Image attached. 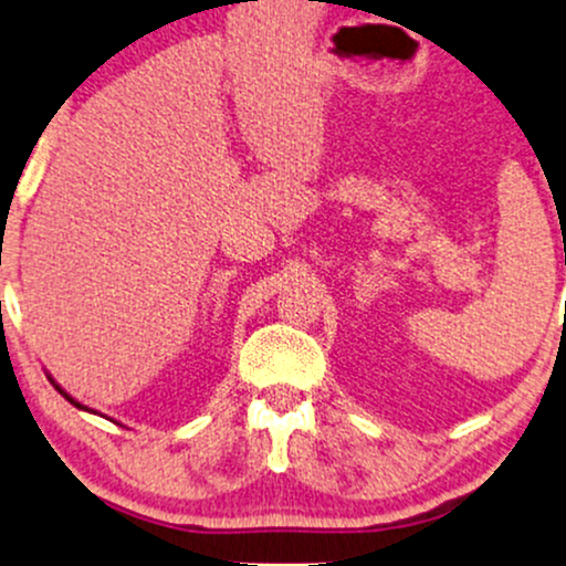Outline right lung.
Returning a JSON list of instances; mask_svg holds the SVG:
<instances>
[{
	"mask_svg": "<svg viewBox=\"0 0 566 566\" xmlns=\"http://www.w3.org/2000/svg\"><path fill=\"white\" fill-rule=\"evenodd\" d=\"M48 378H51V384H53V387H55V389H59V392H61V395H64V397H66V400H70L74 408H80V411H88V413H98V411H93V408H88V406H83V402H77V400H74V397H72L70 392H66V389H61V384H59V381H55V378H53L51 374H48Z\"/></svg>",
	"mask_w": 566,
	"mask_h": 566,
	"instance_id": "add662e5",
	"label": "right lung"
}]
</instances>
